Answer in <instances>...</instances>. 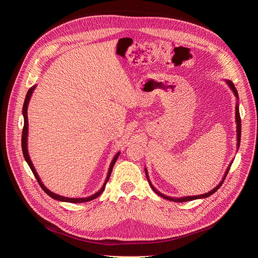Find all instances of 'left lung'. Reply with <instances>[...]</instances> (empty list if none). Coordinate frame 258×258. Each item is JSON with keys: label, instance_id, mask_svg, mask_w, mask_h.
<instances>
[{"label": "left lung", "instance_id": "8db88e82", "mask_svg": "<svg viewBox=\"0 0 258 258\" xmlns=\"http://www.w3.org/2000/svg\"><path fill=\"white\" fill-rule=\"evenodd\" d=\"M226 82H227V84L230 86L231 90L234 92V94H235L236 98L238 99V92H237V90H236V88H235L234 84H233L231 81H226ZM236 123H237V148H239V146H240V141H241V117H240L239 105H238V104L236 105ZM231 165H232V162L230 163L229 167L227 168V171H226V173H225V176H224L223 180L220 181L214 189H212V190H211V191H209L208 193H205V194H202V195H197V196H187V197H180V198H172V197H168V196L163 195V194H161L160 192H158V191L153 187L152 183H151V181H150V179H149V177H148V172H147V169H146V168H145V172H146V176H147V178H148V181H149V183H150L151 188L153 189V191H154L156 194H158V195H159V196H161L162 198H164V199H166V200H169V201H173V202H186V201H192V200H195V199L207 198V197H209L210 195H212L213 193H215V192L220 188V186L223 185V182H224V180H225V178H226V176H227V174H228V172H229V170H230Z\"/></svg>", "mask_w": 258, "mask_h": 258}]
</instances>
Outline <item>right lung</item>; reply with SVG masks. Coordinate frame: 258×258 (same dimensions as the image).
Wrapping results in <instances>:
<instances>
[{"mask_svg":"<svg viewBox=\"0 0 258 258\" xmlns=\"http://www.w3.org/2000/svg\"><path fill=\"white\" fill-rule=\"evenodd\" d=\"M34 88H35V86H34V87H31V88L28 90V92H27V94H26V97H25V100H24V103H23V108H22V114H23V117H24V125H23V130H22L21 146H22V152H23V156H24V158H25V161H26L27 164L29 165V167H30V169H31V171H32V173H33V175L35 176L36 180H38V182L40 183L41 188H42L51 198H53V199H55V200H58V201L69 202V203H84V202H88V201H91V200L96 199V198H97L98 196H100V195L102 194V192L104 191L105 186H106V182L108 181V179H109V177H110V174H111V171H112V168H113V166H114V163H115V161L117 160V158H118V156H119V152L114 156V158H113L111 164H110V167H109V170H108V174H107V177H106V180H105V182H104L103 187H102L97 193H95L94 195H92V196H90V197H86V198H67V197H63V196L57 195V194L51 192L50 190H48V189L44 186V183L42 182V180H41L39 174L36 173V171H35V169H34V167H33V164H32V162H31V160H30V158H29L28 152H27V133H28L27 106H28V103H29V100H30V97H31V95H32V92H33Z\"/></svg>","mask_w":258,"mask_h":258,"instance_id":"obj_1","label":"right lung"}]
</instances>
